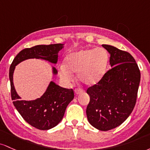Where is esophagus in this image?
<instances>
[{"mask_svg":"<svg viewBox=\"0 0 150 150\" xmlns=\"http://www.w3.org/2000/svg\"><path fill=\"white\" fill-rule=\"evenodd\" d=\"M82 92H83V90H82V89H80V88H76L74 90V93L76 94V95H79V94L82 93Z\"/></svg>","mask_w":150,"mask_h":150,"instance_id":"1","label":"esophagus"}]
</instances>
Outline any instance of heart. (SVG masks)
<instances>
[{"instance_id": "1", "label": "heart", "mask_w": 150, "mask_h": 150, "mask_svg": "<svg viewBox=\"0 0 150 150\" xmlns=\"http://www.w3.org/2000/svg\"><path fill=\"white\" fill-rule=\"evenodd\" d=\"M109 56L105 49H86L67 55L65 64L59 67V75L68 83L74 78L86 86H93L102 79L106 72Z\"/></svg>"}]
</instances>
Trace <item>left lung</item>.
Returning a JSON list of instances; mask_svg holds the SVG:
<instances>
[{
  "label": "left lung",
  "mask_w": 150,
  "mask_h": 150,
  "mask_svg": "<svg viewBox=\"0 0 150 150\" xmlns=\"http://www.w3.org/2000/svg\"><path fill=\"white\" fill-rule=\"evenodd\" d=\"M110 54V69L98 83L89 87L86 108L89 123L102 131L120 125L129 117L137 100L140 71L133 57L111 45H103Z\"/></svg>",
  "instance_id": "obj_1"
}]
</instances>
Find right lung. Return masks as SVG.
I'll list each match as a JSON object with an SVG mask.
<instances>
[{
    "mask_svg": "<svg viewBox=\"0 0 150 150\" xmlns=\"http://www.w3.org/2000/svg\"><path fill=\"white\" fill-rule=\"evenodd\" d=\"M64 47L63 44L37 45L20 52L12 62L9 70L11 98L23 118L35 128L47 130L58 125L63 118L69 103L74 98L73 89L62 88L51 81L41 97L33 100H21L13 84V73L16 66L28 59H42L57 64L58 53ZM54 75L57 71L52 67Z\"/></svg>",
    "mask_w": 150,
    "mask_h": 150,
    "instance_id": "1",
    "label": "right lung"
}]
</instances>
